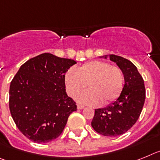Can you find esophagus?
Returning <instances> with one entry per match:
<instances>
[{
    "mask_svg": "<svg viewBox=\"0 0 160 160\" xmlns=\"http://www.w3.org/2000/svg\"><path fill=\"white\" fill-rule=\"evenodd\" d=\"M84 108V105H77V109H83Z\"/></svg>",
    "mask_w": 160,
    "mask_h": 160,
    "instance_id": "1",
    "label": "esophagus"
}]
</instances>
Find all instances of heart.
<instances>
[{
    "instance_id": "b5f03b06",
    "label": "heart",
    "mask_w": 160,
    "mask_h": 160,
    "mask_svg": "<svg viewBox=\"0 0 160 160\" xmlns=\"http://www.w3.org/2000/svg\"><path fill=\"white\" fill-rule=\"evenodd\" d=\"M124 74L119 68L103 61H91L70 68L64 76L66 90L73 97L83 91L88 84L90 89L76 96V101L89 105L109 104L120 96L124 86Z\"/></svg>"
}]
</instances>
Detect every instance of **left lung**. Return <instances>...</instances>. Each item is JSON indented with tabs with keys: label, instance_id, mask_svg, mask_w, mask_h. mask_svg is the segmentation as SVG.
Returning a JSON list of instances; mask_svg holds the SVG:
<instances>
[{
	"label": "left lung",
	"instance_id": "obj_1",
	"mask_svg": "<svg viewBox=\"0 0 160 160\" xmlns=\"http://www.w3.org/2000/svg\"><path fill=\"white\" fill-rule=\"evenodd\" d=\"M101 57H109L117 63L124 74L125 84L116 101L105 108L95 109L91 124L97 133L117 137L130 130L139 118L145 102V86L138 69L130 60L115 55Z\"/></svg>",
	"mask_w": 160,
	"mask_h": 160
}]
</instances>
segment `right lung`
Wrapping results in <instances>:
<instances>
[{"mask_svg": "<svg viewBox=\"0 0 160 160\" xmlns=\"http://www.w3.org/2000/svg\"><path fill=\"white\" fill-rule=\"evenodd\" d=\"M76 62L43 53L26 61L9 87V109L18 130L37 143H46L63 132L76 110L67 95L64 76Z\"/></svg>", "mask_w": 160, "mask_h": 160, "instance_id": "add662e5", "label": "right lung"}]
</instances>
